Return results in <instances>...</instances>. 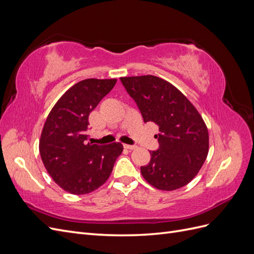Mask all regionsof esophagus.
<instances>
[{
	"label": "esophagus",
	"instance_id": "1",
	"mask_svg": "<svg viewBox=\"0 0 254 254\" xmlns=\"http://www.w3.org/2000/svg\"><path fill=\"white\" fill-rule=\"evenodd\" d=\"M124 148L129 149V150H133L136 148L135 145H128V144H124Z\"/></svg>",
	"mask_w": 254,
	"mask_h": 254
}]
</instances>
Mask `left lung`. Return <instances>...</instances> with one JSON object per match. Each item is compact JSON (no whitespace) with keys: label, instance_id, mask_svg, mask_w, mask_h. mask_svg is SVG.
Instances as JSON below:
<instances>
[{"label":"left lung","instance_id":"obj_1","mask_svg":"<svg viewBox=\"0 0 254 254\" xmlns=\"http://www.w3.org/2000/svg\"><path fill=\"white\" fill-rule=\"evenodd\" d=\"M145 123L159 126V148L141 166L143 178L162 190H174L195 178L209 152V132L201 115L171 82L153 75L121 77Z\"/></svg>","mask_w":254,"mask_h":254}]
</instances>
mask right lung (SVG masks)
I'll return each mask as SVG.
<instances>
[{"label":"right lung","instance_id":"obj_1","mask_svg":"<svg viewBox=\"0 0 254 254\" xmlns=\"http://www.w3.org/2000/svg\"><path fill=\"white\" fill-rule=\"evenodd\" d=\"M117 79L89 78L75 83L53 107L44 123L39 151L58 186L74 195L89 194L108 180L123 145L88 143L89 115Z\"/></svg>","mask_w":254,"mask_h":254}]
</instances>
